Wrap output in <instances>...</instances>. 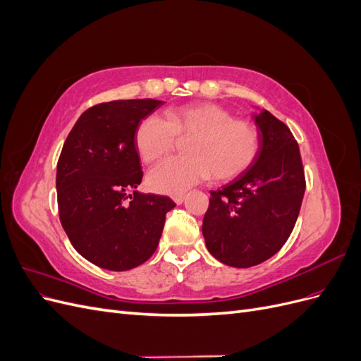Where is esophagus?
<instances>
[{
	"label": "esophagus",
	"instance_id": "obj_1",
	"mask_svg": "<svg viewBox=\"0 0 361 361\" xmlns=\"http://www.w3.org/2000/svg\"><path fill=\"white\" fill-rule=\"evenodd\" d=\"M183 200H185V195H183V194L174 195V197H173V202L176 203V204H182V203H183Z\"/></svg>",
	"mask_w": 361,
	"mask_h": 361
}]
</instances>
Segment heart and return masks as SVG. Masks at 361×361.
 Here are the masks:
<instances>
[{
  "label": "heart",
  "mask_w": 361,
  "mask_h": 361,
  "mask_svg": "<svg viewBox=\"0 0 361 361\" xmlns=\"http://www.w3.org/2000/svg\"><path fill=\"white\" fill-rule=\"evenodd\" d=\"M188 157H170L147 173L152 191L179 195L207 178L231 180L244 173L257 157L260 138L255 125L232 118L216 104H191L171 108L167 120L150 114L135 130L140 158L152 162L170 152L176 137H190Z\"/></svg>",
  "instance_id": "b5f03b06"
}]
</instances>
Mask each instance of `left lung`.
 Masks as SVG:
<instances>
[{
	"instance_id": "obj_1",
	"label": "left lung",
	"mask_w": 361,
	"mask_h": 361,
	"mask_svg": "<svg viewBox=\"0 0 361 361\" xmlns=\"http://www.w3.org/2000/svg\"><path fill=\"white\" fill-rule=\"evenodd\" d=\"M251 117L259 129L257 157L244 173L211 191L202 226L209 253L233 268L259 265L285 245L305 191L290 129L267 110Z\"/></svg>"
}]
</instances>
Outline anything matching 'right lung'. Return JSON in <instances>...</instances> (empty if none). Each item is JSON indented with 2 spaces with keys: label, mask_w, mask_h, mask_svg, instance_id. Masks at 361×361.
<instances>
[{
  "label": "right lung",
  "mask_w": 361,
  "mask_h": 361,
  "mask_svg": "<svg viewBox=\"0 0 361 361\" xmlns=\"http://www.w3.org/2000/svg\"><path fill=\"white\" fill-rule=\"evenodd\" d=\"M126 99L94 105L76 120L57 164L61 226L78 253L110 271L133 269L155 253L174 202L143 194L135 147L141 120L162 105Z\"/></svg>",
  "instance_id": "right-lung-1"
}]
</instances>
